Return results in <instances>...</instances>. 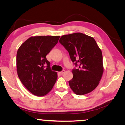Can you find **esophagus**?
Returning <instances> with one entry per match:
<instances>
[{"label":"esophagus","instance_id":"obj_1","mask_svg":"<svg viewBox=\"0 0 125 125\" xmlns=\"http://www.w3.org/2000/svg\"><path fill=\"white\" fill-rule=\"evenodd\" d=\"M64 72H65V71L64 70H63L62 72H60V73L61 74V75H62V74H63L64 73Z\"/></svg>","mask_w":125,"mask_h":125}]
</instances>
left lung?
Here are the masks:
<instances>
[{
  "label": "left lung",
  "instance_id": "obj_1",
  "mask_svg": "<svg viewBox=\"0 0 125 125\" xmlns=\"http://www.w3.org/2000/svg\"><path fill=\"white\" fill-rule=\"evenodd\" d=\"M60 43L69 52L73 62L79 68L72 71L70 88L75 94L83 95L92 92L100 83L104 72L101 50L92 37L80 32L63 35Z\"/></svg>",
  "mask_w": 125,
  "mask_h": 125
}]
</instances>
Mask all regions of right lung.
Wrapping results in <instances>:
<instances>
[{"label":"right lung","mask_w":125,"mask_h":125,"mask_svg":"<svg viewBox=\"0 0 125 125\" xmlns=\"http://www.w3.org/2000/svg\"><path fill=\"white\" fill-rule=\"evenodd\" d=\"M60 36H32L20 46L16 54L17 73L30 92L37 96L47 94L53 87L56 72L51 70L46 56L57 43Z\"/></svg>","instance_id":"right-lung-1"}]
</instances>
